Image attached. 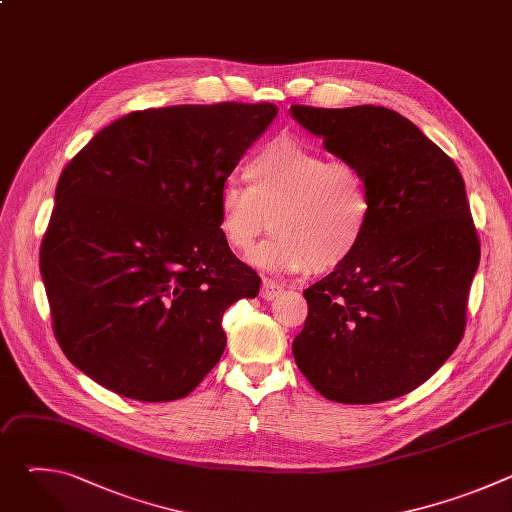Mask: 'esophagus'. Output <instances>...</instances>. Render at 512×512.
<instances>
[{
	"mask_svg": "<svg viewBox=\"0 0 512 512\" xmlns=\"http://www.w3.org/2000/svg\"><path fill=\"white\" fill-rule=\"evenodd\" d=\"M281 294H283V285L277 279L263 277V283H261V298L263 300H273V298H277Z\"/></svg>",
	"mask_w": 512,
	"mask_h": 512,
	"instance_id": "1",
	"label": "esophagus"
}]
</instances>
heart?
I'll use <instances>...</instances> for the list:
<instances>
[{
  "mask_svg": "<svg viewBox=\"0 0 512 512\" xmlns=\"http://www.w3.org/2000/svg\"><path fill=\"white\" fill-rule=\"evenodd\" d=\"M249 184L229 178L218 194L221 233L237 253L263 243L253 261L287 273H330L344 267L369 233L373 202L364 174L310 143L283 135L247 164Z\"/></svg>",
  "mask_w": 512,
  "mask_h": 512,
  "instance_id": "1",
  "label": "heart"
}]
</instances>
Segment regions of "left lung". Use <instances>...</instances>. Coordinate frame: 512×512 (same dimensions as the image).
Here are the masks:
<instances>
[{
    "instance_id": "obj_1",
    "label": "left lung",
    "mask_w": 512,
    "mask_h": 512,
    "mask_svg": "<svg viewBox=\"0 0 512 512\" xmlns=\"http://www.w3.org/2000/svg\"><path fill=\"white\" fill-rule=\"evenodd\" d=\"M369 184L373 216L354 257L304 291L291 350L326 399L369 405L411 393L464 336L480 239L448 154L387 107L291 105Z\"/></svg>"
}]
</instances>
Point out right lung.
Instances as JSON below:
<instances>
[{
  "label": "right lung",
  "instance_id": "1",
  "mask_svg": "<svg viewBox=\"0 0 512 512\" xmlns=\"http://www.w3.org/2000/svg\"><path fill=\"white\" fill-rule=\"evenodd\" d=\"M275 115L233 101L133 111L62 170L40 273L62 352L105 389L174 401L221 360L223 314L261 279L223 239L218 194Z\"/></svg>",
  "mask_w": 512,
  "mask_h": 512
}]
</instances>
